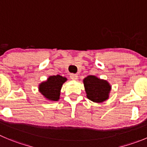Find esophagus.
I'll use <instances>...</instances> for the list:
<instances>
[{"label": "esophagus", "instance_id": "34e87169", "mask_svg": "<svg viewBox=\"0 0 147 147\" xmlns=\"http://www.w3.org/2000/svg\"><path fill=\"white\" fill-rule=\"evenodd\" d=\"M70 78H71V79H72V80H78V76L77 75H75V74H71V75H70Z\"/></svg>", "mask_w": 147, "mask_h": 147}]
</instances>
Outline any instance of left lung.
<instances>
[{"label":"left lung","mask_w":147,"mask_h":147,"mask_svg":"<svg viewBox=\"0 0 147 147\" xmlns=\"http://www.w3.org/2000/svg\"><path fill=\"white\" fill-rule=\"evenodd\" d=\"M86 96L95 103H102L109 98L112 86L106 80L88 75L83 80Z\"/></svg>","instance_id":"8db88e82"}]
</instances>
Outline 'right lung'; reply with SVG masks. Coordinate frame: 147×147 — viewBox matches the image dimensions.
<instances>
[{
	"label": "right lung",
	"mask_w": 147,
	"mask_h": 147,
	"mask_svg": "<svg viewBox=\"0 0 147 147\" xmlns=\"http://www.w3.org/2000/svg\"><path fill=\"white\" fill-rule=\"evenodd\" d=\"M67 78L59 75H51L38 86V91L49 101H57L60 98L61 89Z\"/></svg>",
	"instance_id": "1"
}]
</instances>
